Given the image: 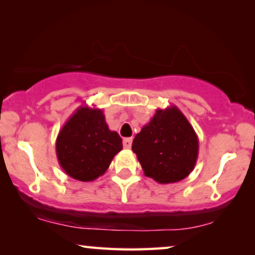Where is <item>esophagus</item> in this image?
<instances>
[{
	"label": "esophagus",
	"instance_id": "1",
	"mask_svg": "<svg viewBox=\"0 0 255 255\" xmlns=\"http://www.w3.org/2000/svg\"><path fill=\"white\" fill-rule=\"evenodd\" d=\"M132 145V138H125L123 140V146L125 148H131Z\"/></svg>",
	"mask_w": 255,
	"mask_h": 255
}]
</instances>
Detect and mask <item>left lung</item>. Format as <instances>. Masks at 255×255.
I'll return each instance as SVG.
<instances>
[{
  "label": "left lung",
  "instance_id": "1",
  "mask_svg": "<svg viewBox=\"0 0 255 255\" xmlns=\"http://www.w3.org/2000/svg\"><path fill=\"white\" fill-rule=\"evenodd\" d=\"M144 174L158 183L186 179L198 156V138L187 117L175 106L156 109L132 142Z\"/></svg>",
  "mask_w": 255,
  "mask_h": 255
}]
</instances>
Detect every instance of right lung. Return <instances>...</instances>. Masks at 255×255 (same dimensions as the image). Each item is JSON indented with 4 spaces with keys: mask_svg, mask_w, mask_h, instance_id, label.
<instances>
[{
    "mask_svg": "<svg viewBox=\"0 0 255 255\" xmlns=\"http://www.w3.org/2000/svg\"><path fill=\"white\" fill-rule=\"evenodd\" d=\"M122 138L111 131L103 111L81 106L59 131L55 152L68 176L89 182L102 176L122 151Z\"/></svg>",
    "mask_w": 255,
    "mask_h": 255,
    "instance_id": "add662e5",
    "label": "right lung"
}]
</instances>
